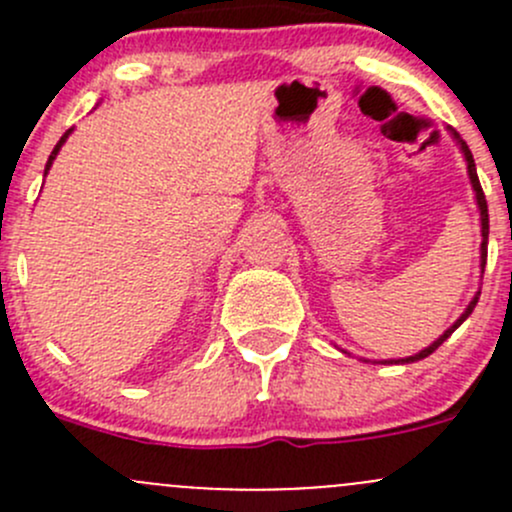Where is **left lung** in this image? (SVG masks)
<instances>
[{
	"label": "left lung",
	"mask_w": 512,
	"mask_h": 512,
	"mask_svg": "<svg viewBox=\"0 0 512 512\" xmlns=\"http://www.w3.org/2000/svg\"><path fill=\"white\" fill-rule=\"evenodd\" d=\"M453 136L458 138V143H461V151H463V156H466V163H468V175H471V183H473V190H476V200H478V208H480V225H483V245H480V265L485 267V257H488V203H485V195H483V188H480V180H478V173H476V163H473V156H471V151H468V146H466V141H461V136H458V133H453ZM478 297H480V292L476 294V297H473V302L468 304V309L466 312L461 314V317H458V322L453 324L451 329H448V332H443V337H438L436 342L431 344V347H426L423 349V352H418L416 356H409V359H399L401 364H409V361H418V359H426L428 354H433L436 352L438 347H441L443 342H446L448 337H451L453 332H456L458 327H461L463 322H466L468 317H471V312H473V307H476L478 304ZM399 361H391V364H399Z\"/></svg>",
	"instance_id": "8db88e82"
}]
</instances>
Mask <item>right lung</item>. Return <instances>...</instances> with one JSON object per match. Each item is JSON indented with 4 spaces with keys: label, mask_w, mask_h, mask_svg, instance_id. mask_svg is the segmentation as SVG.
<instances>
[{
    "label": "right lung",
    "mask_w": 512,
    "mask_h": 512,
    "mask_svg": "<svg viewBox=\"0 0 512 512\" xmlns=\"http://www.w3.org/2000/svg\"><path fill=\"white\" fill-rule=\"evenodd\" d=\"M69 133H71V131H66V133H64V136H61V141H59V143H56V148H54V151H51V156H49V163H46V170H49V168H51V160H54V158H56V153H59V148H61V146H64V141H66V138H69ZM46 170H44V173H46Z\"/></svg>",
    "instance_id": "right-lung-1"
}]
</instances>
